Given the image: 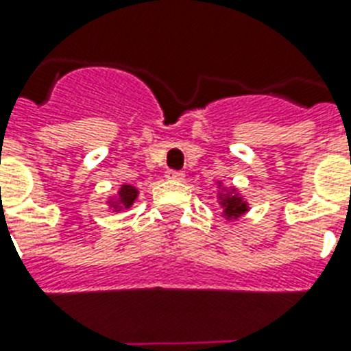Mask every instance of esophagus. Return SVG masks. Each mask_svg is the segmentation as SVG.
<instances>
[{
	"instance_id": "34e87169",
	"label": "esophagus",
	"mask_w": 351,
	"mask_h": 351,
	"mask_svg": "<svg viewBox=\"0 0 351 351\" xmlns=\"http://www.w3.org/2000/svg\"><path fill=\"white\" fill-rule=\"evenodd\" d=\"M184 176H185V173L184 171H175V169H169L166 173V178L167 180H184Z\"/></svg>"
}]
</instances>
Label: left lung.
Returning a JSON list of instances; mask_svg holds the SVG:
<instances>
[{"label": "left lung", "instance_id": "obj_1", "mask_svg": "<svg viewBox=\"0 0 351 351\" xmlns=\"http://www.w3.org/2000/svg\"><path fill=\"white\" fill-rule=\"evenodd\" d=\"M221 191H225V189H221ZM221 207H223V213H225V216H227V220H230V218H240L243 213H247V204L241 200L240 196L234 195V191H230V193L223 195Z\"/></svg>", "mask_w": 351, "mask_h": 351}]
</instances>
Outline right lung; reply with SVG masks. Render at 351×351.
<instances>
[{
    "mask_svg": "<svg viewBox=\"0 0 351 351\" xmlns=\"http://www.w3.org/2000/svg\"><path fill=\"white\" fill-rule=\"evenodd\" d=\"M136 195H138V191H136L133 185H122L121 191H119V200L111 205L115 207V210H121L122 207H130V205L135 202Z\"/></svg>",
    "mask_w": 351,
    "mask_h": 351,
    "instance_id": "1",
    "label": "right lung"
}]
</instances>
